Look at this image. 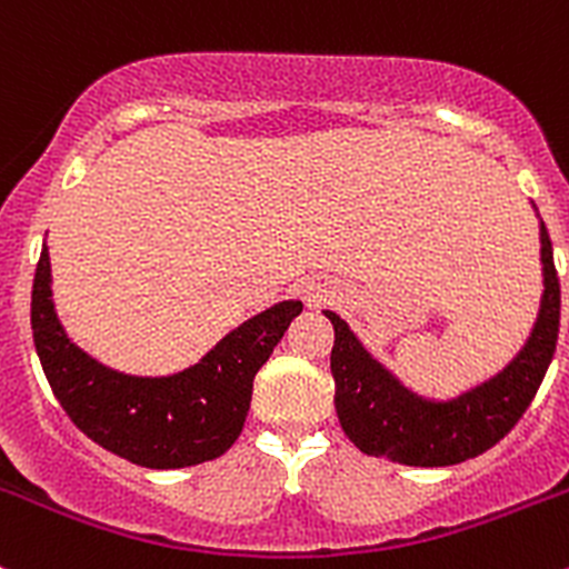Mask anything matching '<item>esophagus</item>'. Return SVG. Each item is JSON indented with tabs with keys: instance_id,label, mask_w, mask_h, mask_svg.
I'll return each instance as SVG.
<instances>
[{
	"instance_id": "obj_1",
	"label": "esophagus",
	"mask_w": 569,
	"mask_h": 569,
	"mask_svg": "<svg viewBox=\"0 0 569 569\" xmlns=\"http://www.w3.org/2000/svg\"><path fill=\"white\" fill-rule=\"evenodd\" d=\"M308 302H321V295L317 291V295H308Z\"/></svg>"
}]
</instances>
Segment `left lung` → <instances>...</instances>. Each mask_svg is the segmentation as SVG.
Here are the masks:
<instances>
[{
	"label": "left lung",
	"mask_w": 569,
	"mask_h": 569,
	"mask_svg": "<svg viewBox=\"0 0 569 569\" xmlns=\"http://www.w3.org/2000/svg\"><path fill=\"white\" fill-rule=\"evenodd\" d=\"M539 244L542 300L531 336L496 377L455 399H429L401 386L399 377L358 341L347 321L325 311L336 330L330 371L336 380L338 421L363 455L412 468H446L485 455L520 421L553 360L559 338L561 291L553 244L542 220Z\"/></svg>",
	"instance_id": "left-lung-1"
}]
</instances>
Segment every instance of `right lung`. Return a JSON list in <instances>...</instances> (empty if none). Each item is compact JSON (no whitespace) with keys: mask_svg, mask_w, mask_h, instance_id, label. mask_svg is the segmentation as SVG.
Wrapping results in <instances>:
<instances>
[{"mask_svg":"<svg viewBox=\"0 0 569 569\" xmlns=\"http://www.w3.org/2000/svg\"><path fill=\"white\" fill-rule=\"evenodd\" d=\"M300 313V300H283L242 321L189 369L134 377L90 358L62 330L46 244L32 283V338L62 410L107 451L157 470L209 462L231 449L248 418L258 369Z\"/></svg>","mask_w":569,"mask_h":569,"instance_id":"right-lung-1","label":"right lung"}]
</instances>
